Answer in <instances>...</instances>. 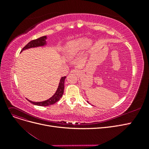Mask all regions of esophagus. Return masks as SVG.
<instances>
[{"label":"esophagus","mask_w":149,"mask_h":149,"mask_svg":"<svg viewBox=\"0 0 149 149\" xmlns=\"http://www.w3.org/2000/svg\"><path fill=\"white\" fill-rule=\"evenodd\" d=\"M71 73L73 74H79V71L78 70H73L71 71Z\"/></svg>","instance_id":"obj_1"}]
</instances>
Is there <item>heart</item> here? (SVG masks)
Wrapping results in <instances>:
<instances>
[{"label":"heart","instance_id":"1","mask_svg":"<svg viewBox=\"0 0 149 149\" xmlns=\"http://www.w3.org/2000/svg\"><path fill=\"white\" fill-rule=\"evenodd\" d=\"M88 40L86 38H79L71 40L68 42L64 47V53L68 57H73L81 52L87 45Z\"/></svg>","mask_w":149,"mask_h":149}]
</instances>
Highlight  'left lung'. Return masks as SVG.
Returning a JSON list of instances; mask_svg holds the SVG:
<instances>
[{
    "label": "left lung",
    "instance_id": "1",
    "mask_svg": "<svg viewBox=\"0 0 149 149\" xmlns=\"http://www.w3.org/2000/svg\"><path fill=\"white\" fill-rule=\"evenodd\" d=\"M87 102H88V101H87ZM88 103H89V102H88Z\"/></svg>",
    "mask_w": 149,
    "mask_h": 149
}]
</instances>
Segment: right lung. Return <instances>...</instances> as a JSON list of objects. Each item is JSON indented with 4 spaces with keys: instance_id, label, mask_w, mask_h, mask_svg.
Instances as JSON below:
<instances>
[{
    "instance_id": "right-lung-1",
    "label": "right lung",
    "mask_w": 149,
    "mask_h": 149,
    "mask_svg": "<svg viewBox=\"0 0 149 149\" xmlns=\"http://www.w3.org/2000/svg\"><path fill=\"white\" fill-rule=\"evenodd\" d=\"M47 39V36H43V37H40L36 40H31V41H30L25 47L23 48V49L21 50L20 53L25 50V49H28L29 48H36V47H44L47 45V42L46 40ZM65 78H66V76H65V77H62L60 79L59 84H58V86L55 93L50 98H49L48 100L44 101H42V102H33V101H30L29 100H28V99H26V100L31 103H32L33 104L40 106H48L49 105L53 104H55L57 101H59L60 100V98L62 97L63 94L64 83H65Z\"/></svg>"
}]
</instances>
